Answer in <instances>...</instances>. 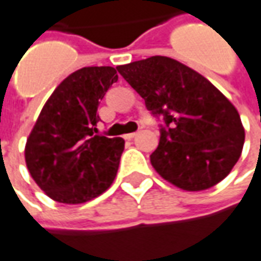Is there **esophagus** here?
<instances>
[{
	"label": "esophagus",
	"instance_id": "obj_1",
	"mask_svg": "<svg viewBox=\"0 0 261 261\" xmlns=\"http://www.w3.org/2000/svg\"><path fill=\"white\" fill-rule=\"evenodd\" d=\"M137 136V133H130V134H125L124 138L125 140H131V138H134Z\"/></svg>",
	"mask_w": 261,
	"mask_h": 261
}]
</instances>
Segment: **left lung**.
<instances>
[{"label":"left lung","instance_id":"8db88e82","mask_svg":"<svg viewBox=\"0 0 261 261\" xmlns=\"http://www.w3.org/2000/svg\"><path fill=\"white\" fill-rule=\"evenodd\" d=\"M164 116L151 164L159 175L187 192L215 186L241 158L245 130L236 108L201 74L177 60L153 56L116 67Z\"/></svg>","mask_w":261,"mask_h":261}]
</instances>
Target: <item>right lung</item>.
<instances>
[{"mask_svg":"<svg viewBox=\"0 0 261 261\" xmlns=\"http://www.w3.org/2000/svg\"><path fill=\"white\" fill-rule=\"evenodd\" d=\"M113 67H84L60 84L28 137L29 173L54 201L82 204L112 186L124 140L96 136L97 106L117 82Z\"/></svg>","mask_w":261,"mask_h":261,"instance_id":"right-lung-1","label":"right lung"}]
</instances>
